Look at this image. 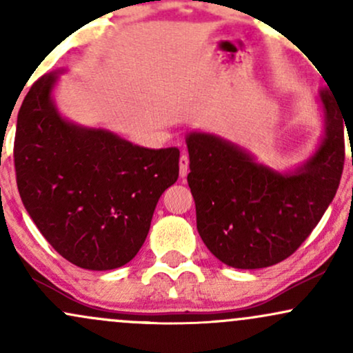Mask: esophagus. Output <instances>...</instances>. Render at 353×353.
I'll return each mask as SVG.
<instances>
[{
  "mask_svg": "<svg viewBox=\"0 0 353 353\" xmlns=\"http://www.w3.org/2000/svg\"><path fill=\"white\" fill-rule=\"evenodd\" d=\"M189 172V156L185 152L181 154L179 157V174L181 177H185Z\"/></svg>",
  "mask_w": 353,
  "mask_h": 353,
  "instance_id": "obj_1",
  "label": "esophagus"
}]
</instances>
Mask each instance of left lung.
I'll return each instance as SVG.
<instances>
[{"mask_svg":"<svg viewBox=\"0 0 353 353\" xmlns=\"http://www.w3.org/2000/svg\"><path fill=\"white\" fill-rule=\"evenodd\" d=\"M325 136L292 174L275 172L229 141L190 132L185 139L197 230L221 262L262 269L290 257L310 236L337 192L345 161V111L320 91Z\"/></svg>","mask_w":353,"mask_h":353,"instance_id":"left-lung-1","label":"left lung"}]
</instances>
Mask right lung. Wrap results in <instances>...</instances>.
<instances>
[{"label":"right lung","instance_id":"right-lung-1","mask_svg":"<svg viewBox=\"0 0 353 353\" xmlns=\"http://www.w3.org/2000/svg\"><path fill=\"white\" fill-rule=\"evenodd\" d=\"M39 78L18 112L14 169L30 217L56 252L88 270L128 264L157 201L179 177V149H145L104 129L68 123Z\"/></svg>","mask_w":353,"mask_h":353}]
</instances>
